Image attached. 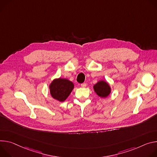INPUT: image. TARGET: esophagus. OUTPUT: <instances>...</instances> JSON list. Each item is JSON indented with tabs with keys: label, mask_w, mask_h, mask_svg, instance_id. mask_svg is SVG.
I'll return each mask as SVG.
<instances>
[{
	"label": "esophagus",
	"mask_w": 157,
	"mask_h": 157,
	"mask_svg": "<svg viewBox=\"0 0 157 157\" xmlns=\"http://www.w3.org/2000/svg\"><path fill=\"white\" fill-rule=\"evenodd\" d=\"M80 85H81L82 87H83V88H85V87H86V83H82Z\"/></svg>",
	"instance_id": "1"
}]
</instances>
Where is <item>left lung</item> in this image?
Segmentation results:
<instances>
[{
	"label": "left lung",
	"mask_w": 157,
	"mask_h": 157,
	"mask_svg": "<svg viewBox=\"0 0 157 157\" xmlns=\"http://www.w3.org/2000/svg\"><path fill=\"white\" fill-rule=\"evenodd\" d=\"M93 88L95 94L101 98H107L112 91L109 83L103 80H99L94 85Z\"/></svg>",
	"instance_id": "1"
}]
</instances>
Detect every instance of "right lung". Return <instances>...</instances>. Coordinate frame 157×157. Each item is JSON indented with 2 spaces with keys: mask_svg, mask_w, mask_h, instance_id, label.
<instances>
[{
  "mask_svg": "<svg viewBox=\"0 0 157 157\" xmlns=\"http://www.w3.org/2000/svg\"><path fill=\"white\" fill-rule=\"evenodd\" d=\"M74 88L72 82L67 78H55L49 85V90L52 97L59 101H65Z\"/></svg>",
  "mask_w": 157,
  "mask_h": 157,
  "instance_id": "right-lung-1",
  "label": "right lung"
}]
</instances>
